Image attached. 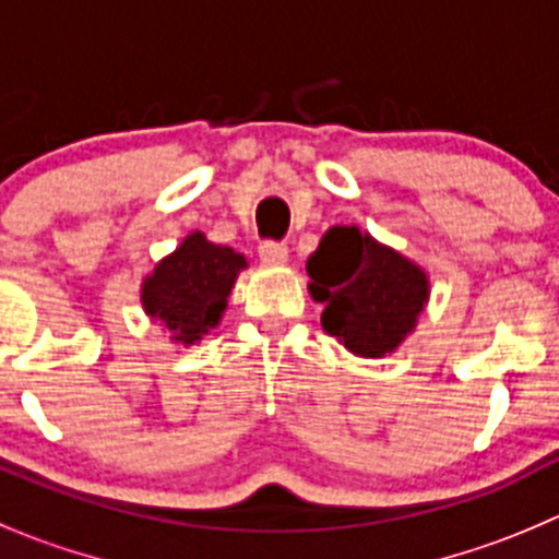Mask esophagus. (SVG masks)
I'll return each mask as SVG.
<instances>
[{"label":"esophagus","mask_w":559,"mask_h":559,"mask_svg":"<svg viewBox=\"0 0 559 559\" xmlns=\"http://www.w3.org/2000/svg\"><path fill=\"white\" fill-rule=\"evenodd\" d=\"M258 254L263 263H288V247L285 243H276V241H265L258 247Z\"/></svg>","instance_id":"34e87169"}]
</instances>
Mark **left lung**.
<instances>
[{"mask_svg": "<svg viewBox=\"0 0 559 559\" xmlns=\"http://www.w3.org/2000/svg\"><path fill=\"white\" fill-rule=\"evenodd\" d=\"M307 274V290L323 305V332L362 359L395 354L430 299L428 271L356 225L329 227Z\"/></svg>", "mask_w": 559, "mask_h": 559, "instance_id": "obj_1", "label": "left lung"}]
</instances>
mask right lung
<instances>
[{
  "label": "right lung",
  "mask_w": 559,
  "mask_h": 559,
  "mask_svg": "<svg viewBox=\"0 0 559 559\" xmlns=\"http://www.w3.org/2000/svg\"><path fill=\"white\" fill-rule=\"evenodd\" d=\"M247 258L191 230L142 276L140 305L178 348L197 345L222 323Z\"/></svg>",
  "instance_id": "1"
}]
</instances>
